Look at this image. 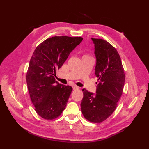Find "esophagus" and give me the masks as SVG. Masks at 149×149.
<instances>
[{
    "label": "esophagus",
    "instance_id": "obj_1",
    "mask_svg": "<svg viewBox=\"0 0 149 149\" xmlns=\"http://www.w3.org/2000/svg\"><path fill=\"white\" fill-rule=\"evenodd\" d=\"M72 88H73V90H77V89H79V87L77 86H75V85H74V86H72Z\"/></svg>",
    "mask_w": 149,
    "mask_h": 149
}]
</instances>
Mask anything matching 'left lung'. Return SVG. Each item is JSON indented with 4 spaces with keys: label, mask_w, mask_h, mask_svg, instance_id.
I'll list each match as a JSON object with an SVG mask.
<instances>
[{
    "label": "left lung",
    "mask_w": 149,
    "mask_h": 149,
    "mask_svg": "<svg viewBox=\"0 0 149 149\" xmlns=\"http://www.w3.org/2000/svg\"><path fill=\"white\" fill-rule=\"evenodd\" d=\"M96 58L95 68L98 77L96 93L83 89L81 108L84 118L102 122L115 111L125 83V74L119 54L106 40L91 38Z\"/></svg>",
    "instance_id": "8db88e82"
}]
</instances>
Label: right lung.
Returning <instances> with one entry per match:
<instances>
[{
  "label": "right lung",
  "mask_w": 149,
  "mask_h": 149,
  "mask_svg": "<svg viewBox=\"0 0 149 149\" xmlns=\"http://www.w3.org/2000/svg\"><path fill=\"white\" fill-rule=\"evenodd\" d=\"M82 40L81 37L54 36L34 50L27 72V84L35 111L44 119L58 118L65 109L72 88L56 81V70Z\"/></svg>",
  "instance_id": "add662e5"
}]
</instances>
